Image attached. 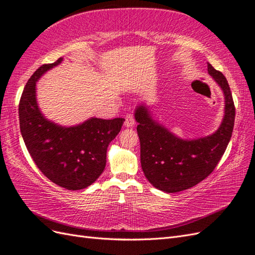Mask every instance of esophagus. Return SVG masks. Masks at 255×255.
Returning <instances> with one entry per match:
<instances>
[{
	"label": "esophagus",
	"mask_w": 255,
	"mask_h": 255,
	"mask_svg": "<svg viewBox=\"0 0 255 255\" xmlns=\"http://www.w3.org/2000/svg\"><path fill=\"white\" fill-rule=\"evenodd\" d=\"M135 124V119L134 116L132 114H128L126 117V122H124V126L127 128H132Z\"/></svg>",
	"instance_id": "obj_1"
}]
</instances>
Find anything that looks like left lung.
Segmentation results:
<instances>
[{
	"label": "left lung",
	"mask_w": 255,
	"mask_h": 255,
	"mask_svg": "<svg viewBox=\"0 0 255 255\" xmlns=\"http://www.w3.org/2000/svg\"><path fill=\"white\" fill-rule=\"evenodd\" d=\"M208 72L225 95V117L214 134L195 140L179 139L154 122L144 106L136 109L141 169L148 181L162 191H182L207 178L231 140L236 115L231 88L224 74L212 65L208 64Z\"/></svg>",
	"instance_id": "8db88e82"
}]
</instances>
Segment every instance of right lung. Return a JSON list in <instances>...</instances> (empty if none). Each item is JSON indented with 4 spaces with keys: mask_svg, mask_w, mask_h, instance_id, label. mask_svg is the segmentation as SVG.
<instances>
[{
    "mask_svg": "<svg viewBox=\"0 0 255 255\" xmlns=\"http://www.w3.org/2000/svg\"><path fill=\"white\" fill-rule=\"evenodd\" d=\"M61 60L60 57L53 64L42 65L28 80L18 109L20 132L43 174L60 187L79 190L92 185L103 173L108 145L121 131L124 119L92 118L72 128L46 120L36 105L35 82Z\"/></svg>",
    "mask_w": 255,
    "mask_h": 255,
    "instance_id": "add662e5",
    "label": "right lung"
}]
</instances>
